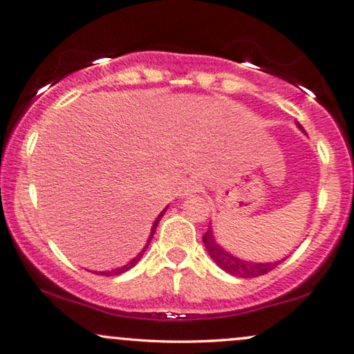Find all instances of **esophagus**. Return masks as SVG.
<instances>
[{
    "mask_svg": "<svg viewBox=\"0 0 354 354\" xmlns=\"http://www.w3.org/2000/svg\"><path fill=\"white\" fill-rule=\"evenodd\" d=\"M201 189V185L196 180H186L183 183V196H191V194H196V192H199Z\"/></svg>",
    "mask_w": 354,
    "mask_h": 354,
    "instance_id": "1",
    "label": "esophagus"
}]
</instances>
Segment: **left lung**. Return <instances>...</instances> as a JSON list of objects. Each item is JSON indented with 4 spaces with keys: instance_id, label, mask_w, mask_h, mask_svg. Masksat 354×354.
<instances>
[{
    "instance_id": "obj_1",
    "label": "left lung",
    "mask_w": 354,
    "mask_h": 354,
    "mask_svg": "<svg viewBox=\"0 0 354 354\" xmlns=\"http://www.w3.org/2000/svg\"><path fill=\"white\" fill-rule=\"evenodd\" d=\"M299 127H301V125H299ZM203 241L205 248H207L210 258H212L223 271L230 272V274L239 276V277L263 276L266 274V272L274 270L277 265H281V263L284 261V259H281V261H274V263H250V261H245V259L236 258L229 252H225V250L217 243L216 239H214L212 232H210V227L209 230L203 235Z\"/></svg>"
}]
</instances>
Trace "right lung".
I'll return each mask as SVG.
<instances>
[{
  "instance_id": "obj_1",
  "label": "right lung",
  "mask_w": 354,
  "mask_h": 354,
  "mask_svg": "<svg viewBox=\"0 0 354 354\" xmlns=\"http://www.w3.org/2000/svg\"><path fill=\"white\" fill-rule=\"evenodd\" d=\"M165 210L167 209H163V212L160 214L158 217H156V221H155V223H153V227H151V232H150V236H149V241H147V245H145V248L142 250L140 253L137 254L136 258L133 259H131V261L127 263V265H124V266H120V268H118V270H113V271H100V272H96V274H101V276H115V274H122V272H125V271H129L131 270V268H133L137 265L138 261H140V258H142V254H144V252L147 250V247H149V243H150V240L153 239V234H155V230H156V225H158V222H160V218L163 217V214H165Z\"/></svg>"
}]
</instances>
